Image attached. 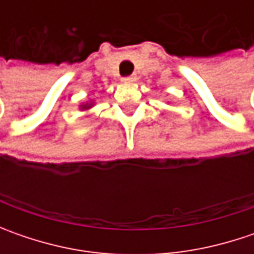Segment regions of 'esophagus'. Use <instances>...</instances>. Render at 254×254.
I'll use <instances>...</instances> for the list:
<instances>
[{"instance_id": "obj_1", "label": "esophagus", "mask_w": 254, "mask_h": 254, "mask_svg": "<svg viewBox=\"0 0 254 254\" xmlns=\"http://www.w3.org/2000/svg\"><path fill=\"white\" fill-rule=\"evenodd\" d=\"M137 80V77L135 76H127V77H123V82H126V83H132V82H135Z\"/></svg>"}]
</instances>
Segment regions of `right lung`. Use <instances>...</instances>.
Masks as SVG:
<instances>
[{"label":"right lung","instance_id":"obj_1","mask_svg":"<svg viewBox=\"0 0 254 254\" xmlns=\"http://www.w3.org/2000/svg\"><path fill=\"white\" fill-rule=\"evenodd\" d=\"M93 106H94V102H86L83 104H80V110H89V109H92Z\"/></svg>","mask_w":254,"mask_h":254}]
</instances>
